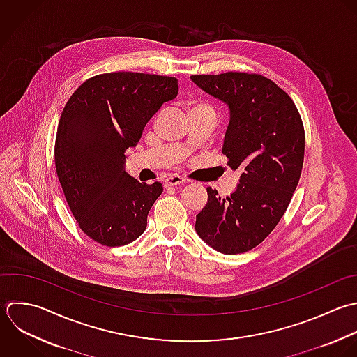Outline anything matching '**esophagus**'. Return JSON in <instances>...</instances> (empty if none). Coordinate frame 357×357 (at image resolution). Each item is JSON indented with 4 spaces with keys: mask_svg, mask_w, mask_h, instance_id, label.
<instances>
[{
    "mask_svg": "<svg viewBox=\"0 0 357 357\" xmlns=\"http://www.w3.org/2000/svg\"><path fill=\"white\" fill-rule=\"evenodd\" d=\"M165 186H176V185H181V183H185L186 179L181 175H176V174H172L169 176L165 178Z\"/></svg>",
    "mask_w": 357,
    "mask_h": 357,
    "instance_id": "1",
    "label": "esophagus"
}]
</instances>
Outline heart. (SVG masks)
Here are the masks:
<instances>
[{
  "label": "heart",
  "mask_w": 357,
  "mask_h": 357,
  "mask_svg": "<svg viewBox=\"0 0 357 357\" xmlns=\"http://www.w3.org/2000/svg\"><path fill=\"white\" fill-rule=\"evenodd\" d=\"M195 107H204V108H210V107H207V105H203V104H197V105H195ZM193 107V108H195Z\"/></svg>",
  "instance_id": "1"
}]
</instances>
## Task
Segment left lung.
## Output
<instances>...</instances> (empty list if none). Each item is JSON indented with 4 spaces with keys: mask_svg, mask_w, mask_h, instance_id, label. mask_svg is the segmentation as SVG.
Wrapping results in <instances>:
<instances>
[{
    "mask_svg": "<svg viewBox=\"0 0 357 357\" xmlns=\"http://www.w3.org/2000/svg\"><path fill=\"white\" fill-rule=\"evenodd\" d=\"M190 79L229 108L222 154L241 169L236 190L221 197L207 188L208 202L196 215L197 235L224 255L260 245L285 214L301 179L305 128L292 98L257 73L193 75Z\"/></svg>",
    "mask_w": 357,
    "mask_h": 357,
    "instance_id": "obj_1",
    "label": "left lung"
}]
</instances>
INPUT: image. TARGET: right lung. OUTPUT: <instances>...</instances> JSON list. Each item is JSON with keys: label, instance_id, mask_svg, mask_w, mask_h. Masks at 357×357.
Instances as JSON below:
<instances>
[{"label": "right lung", "instance_id": "add662e5", "mask_svg": "<svg viewBox=\"0 0 357 357\" xmlns=\"http://www.w3.org/2000/svg\"><path fill=\"white\" fill-rule=\"evenodd\" d=\"M178 94V79L139 72L93 76L70 96L55 137V169L80 229L115 248L137 239L162 185L125 171V151L146 123Z\"/></svg>", "mask_w": 357, "mask_h": 357}]
</instances>
